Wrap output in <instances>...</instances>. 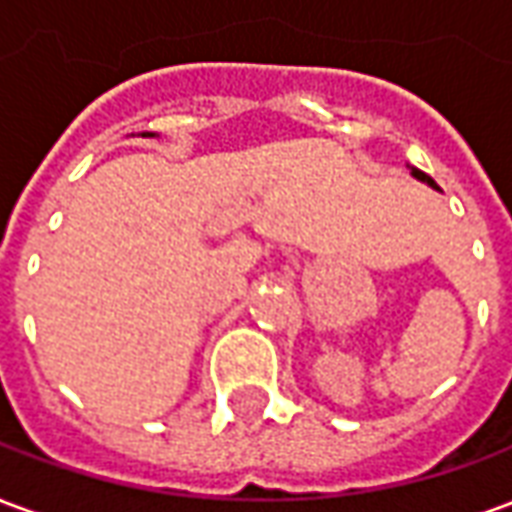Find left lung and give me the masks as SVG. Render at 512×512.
I'll return each instance as SVG.
<instances>
[{"instance_id": "8db88e82", "label": "left lung", "mask_w": 512, "mask_h": 512, "mask_svg": "<svg viewBox=\"0 0 512 512\" xmlns=\"http://www.w3.org/2000/svg\"><path fill=\"white\" fill-rule=\"evenodd\" d=\"M411 175H414V178H417V180H422V183H428L430 189H436V191H439V186H436V180L430 178V175H425V172H422V169L411 167Z\"/></svg>"}]
</instances>
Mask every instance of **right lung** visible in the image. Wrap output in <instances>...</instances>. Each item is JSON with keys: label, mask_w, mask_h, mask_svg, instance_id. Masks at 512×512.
Wrapping results in <instances>:
<instances>
[{"label": "right lung", "mask_w": 512, "mask_h": 512, "mask_svg": "<svg viewBox=\"0 0 512 512\" xmlns=\"http://www.w3.org/2000/svg\"><path fill=\"white\" fill-rule=\"evenodd\" d=\"M142 136H156V134H150V131H145V134H142Z\"/></svg>", "instance_id": "add662e5"}]
</instances>
